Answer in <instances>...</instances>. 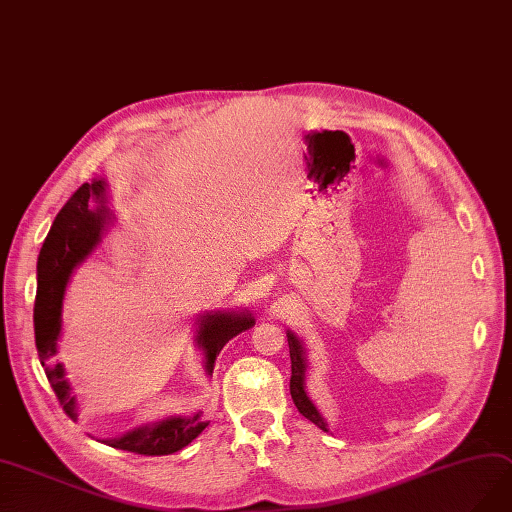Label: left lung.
Wrapping results in <instances>:
<instances>
[{
	"label": "left lung",
	"mask_w": 512,
	"mask_h": 512,
	"mask_svg": "<svg viewBox=\"0 0 512 512\" xmlns=\"http://www.w3.org/2000/svg\"><path fill=\"white\" fill-rule=\"evenodd\" d=\"M287 342H289V354H291V396L293 403L299 409V413L308 418L312 424H316L320 430L329 432V424L323 418V413L312 403L310 394L306 390V369H308V358L304 342L289 329L287 331Z\"/></svg>",
	"instance_id": "obj_1"
}]
</instances>
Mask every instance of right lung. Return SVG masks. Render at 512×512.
Segmentation results:
<instances>
[{
    "label": "right lung",
    "instance_id": "obj_1",
    "mask_svg": "<svg viewBox=\"0 0 512 512\" xmlns=\"http://www.w3.org/2000/svg\"><path fill=\"white\" fill-rule=\"evenodd\" d=\"M113 219L116 217L109 208L105 179H92L84 183L56 215L37 257V295L33 308L35 346L48 382L71 420H78V401H75V394H71L65 365L52 361L59 352L63 333L65 289L75 268L82 266L101 244ZM253 325L255 316L249 308L208 310L198 316L194 342L204 356L206 375H213L223 346ZM206 426L208 422L202 420V411L194 415H168L164 420L132 428L120 437L101 439V443L141 453V456H168L187 447Z\"/></svg>",
    "mask_w": 512,
    "mask_h": 512
}]
</instances>
